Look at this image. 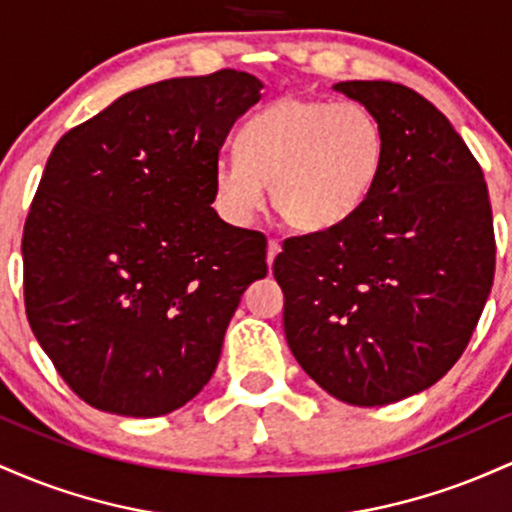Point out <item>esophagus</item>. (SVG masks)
<instances>
[{
    "instance_id": "esophagus-1",
    "label": "esophagus",
    "mask_w": 512,
    "mask_h": 512,
    "mask_svg": "<svg viewBox=\"0 0 512 512\" xmlns=\"http://www.w3.org/2000/svg\"><path fill=\"white\" fill-rule=\"evenodd\" d=\"M279 250H281L279 240L269 238V240H267V264H269V267H272V264H274V257L279 255Z\"/></svg>"
}]
</instances>
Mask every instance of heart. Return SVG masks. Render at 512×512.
Masks as SVG:
<instances>
[{
    "label": "heart",
    "mask_w": 512,
    "mask_h": 512,
    "mask_svg": "<svg viewBox=\"0 0 512 512\" xmlns=\"http://www.w3.org/2000/svg\"><path fill=\"white\" fill-rule=\"evenodd\" d=\"M238 154L219 158L214 168L223 216L252 221L272 185L276 214L296 231L317 233L366 202L383 166L385 139L366 105L289 96L245 122Z\"/></svg>",
    "instance_id": "heart-1"
}]
</instances>
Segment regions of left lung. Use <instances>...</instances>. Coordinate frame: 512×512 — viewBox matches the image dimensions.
Instances as JSON below:
<instances>
[{
    "instance_id": "obj_1",
    "label": "left lung",
    "mask_w": 512,
    "mask_h": 512,
    "mask_svg": "<svg viewBox=\"0 0 512 512\" xmlns=\"http://www.w3.org/2000/svg\"><path fill=\"white\" fill-rule=\"evenodd\" d=\"M383 127L378 180L356 214L284 240L291 354L325 392L383 407L438 383L491 293L496 243L477 158L433 103L392 81H342Z\"/></svg>"
}]
</instances>
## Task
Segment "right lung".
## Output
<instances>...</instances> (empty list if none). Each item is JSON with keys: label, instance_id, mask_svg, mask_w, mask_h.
<instances>
[{"label": "right lung", "instance_id": "add662e5", "mask_svg": "<svg viewBox=\"0 0 512 512\" xmlns=\"http://www.w3.org/2000/svg\"><path fill=\"white\" fill-rule=\"evenodd\" d=\"M262 81L221 69L125 93L55 144L23 228L31 330L91 407L151 419L202 392L267 238L211 202Z\"/></svg>", "mask_w": 512, "mask_h": 512}]
</instances>
